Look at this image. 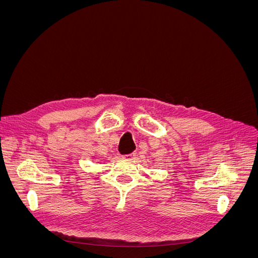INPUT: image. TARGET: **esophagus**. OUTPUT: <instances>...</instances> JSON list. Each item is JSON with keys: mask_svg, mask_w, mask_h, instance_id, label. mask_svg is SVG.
Here are the masks:
<instances>
[{"mask_svg": "<svg viewBox=\"0 0 258 258\" xmlns=\"http://www.w3.org/2000/svg\"><path fill=\"white\" fill-rule=\"evenodd\" d=\"M136 157V154L132 153V154H128V155H123L122 156V159H126V160H134Z\"/></svg>", "mask_w": 258, "mask_h": 258, "instance_id": "34e87169", "label": "esophagus"}]
</instances>
